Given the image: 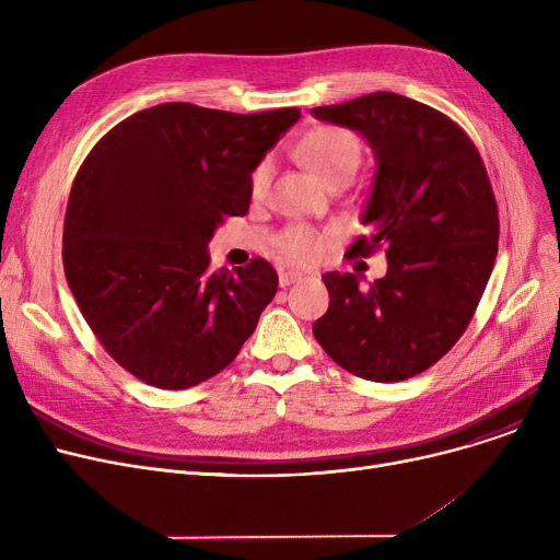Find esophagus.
Segmentation results:
<instances>
[{"label": "esophagus", "instance_id": "obj_1", "mask_svg": "<svg viewBox=\"0 0 560 560\" xmlns=\"http://www.w3.org/2000/svg\"><path fill=\"white\" fill-rule=\"evenodd\" d=\"M300 279H302L300 272H279V285L281 288H288V285H292L295 281H300Z\"/></svg>", "mask_w": 560, "mask_h": 560}]
</instances>
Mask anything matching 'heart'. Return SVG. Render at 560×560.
Listing matches in <instances>:
<instances>
[{"mask_svg": "<svg viewBox=\"0 0 560 560\" xmlns=\"http://www.w3.org/2000/svg\"><path fill=\"white\" fill-rule=\"evenodd\" d=\"M298 154L311 167L322 184H334L336 179H351L361 161L359 140L347 129L340 127H317L308 131L298 144ZM272 161L262 159L249 179L252 195L260 199L270 188L272 179ZM329 241L325 233H319L306 224H290L275 235V249L281 258L290 262H311L327 252Z\"/></svg>", "mask_w": 560, "mask_h": 560, "instance_id": "heart-1", "label": "heart"}]
</instances>
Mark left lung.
<instances>
[{
  "mask_svg": "<svg viewBox=\"0 0 560 560\" xmlns=\"http://www.w3.org/2000/svg\"><path fill=\"white\" fill-rule=\"evenodd\" d=\"M359 131L376 159L363 211L370 235L347 256L386 247L388 272L370 288L327 272L329 311L313 325L347 372L395 384L443 359L467 329L497 258L499 215L475 142L445 113L397 93L313 108Z\"/></svg>",
  "mask_w": 560,
  "mask_h": 560,
  "instance_id": "obj_1",
  "label": "left lung"
}]
</instances>
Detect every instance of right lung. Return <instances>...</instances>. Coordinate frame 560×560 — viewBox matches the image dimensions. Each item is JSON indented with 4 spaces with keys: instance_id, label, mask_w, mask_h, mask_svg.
<instances>
[{
    "instance_id": "1",
    "label": "right lung",
    "mask_w": 560,
    "mask_h": 560,
    "mask_svg": "<svg viewBox=\"0 0 560 560\" xmlns=\"http://www.w3.org/2000/svg\"><path fill=\"white\" fill-rule=\"evenodd\" d=\"M300 108L229 113L167 102L115 125L81 163L63 224L72 295L110 359L184 390L222 372L279 277L265 258L211 270L209 241L249 211L254 167Z\"/></svg>"
}]
</instances>
